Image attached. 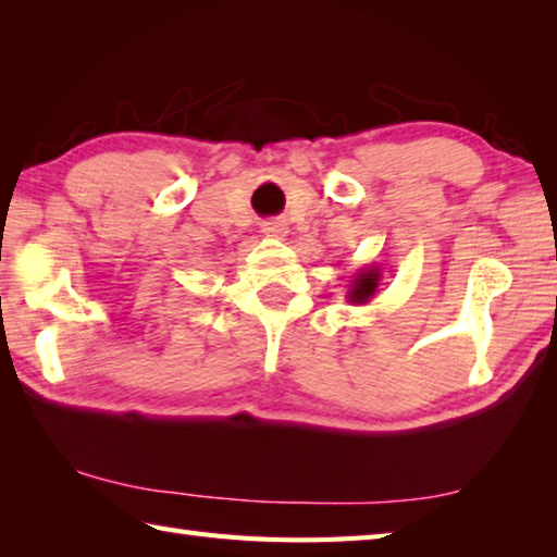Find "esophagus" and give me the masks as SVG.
Returning <instances> with one entry per match:
<instances>
[{
	"instance_id": "1",
	"label": "esophagus",
	"mask_w": 557,
	"mask_h": 557,
	"mask_svg": "<svg viewBox=\"0 0 557 557\" xmlns=\"http://www.w3.org/2000/svg\"><path fill=\"white\" fill-rule=\"evenodd\" d=\"M262 233L272 235V238H282V235H285V223H282V221H265V223H262Z\"/></svg>"
}]
</instances>
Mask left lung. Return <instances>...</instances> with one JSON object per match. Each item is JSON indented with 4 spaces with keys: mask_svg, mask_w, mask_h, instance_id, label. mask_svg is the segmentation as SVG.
Listing matches in <instances>:
<instances>
[{
    "mask_svg": "<svg viewBox=\"0 0 557 557\" xmlns=\"http://www.w3.org/2000/svg\"><path fill=\"white\" fill-rule=\"evenodd\" d=\"M379 282H381V270L379 268H363L358 272L351 289H348V301H354V305H366L373 295L375 289H379Z\"/></svg>",
    "mask_w": 557,
    "mask_h": 557,
    "instance_id": "obj_1",
    "label": "left lung"
}]
</instances>
